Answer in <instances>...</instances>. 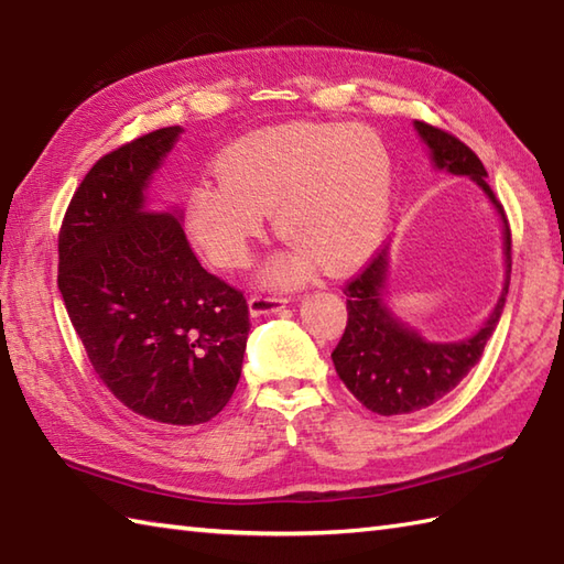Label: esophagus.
<instances>
[{
    "label": "esophagus",
    "instance_id": "obj_1",
    "mask_svg": "<svg viewBox=\"0 0 564 564\" xmlns=\"http://www.w3.org/2000/svg\"><path fill=\"white\" fill-rule=\"evenodd\" d=\"M249 313L254 317H261V315H275L281 313V310L289 305V297H281V295H251L249 301Z\"/></svg>",
    "mask_w": 564,
    "mask_h": 564
}]
</instances>
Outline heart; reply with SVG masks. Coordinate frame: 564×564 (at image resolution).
<instances>
[{
    "label": "heart",
    "mask_w": 564,
    "mask_h": 564,
    "mask_svg": "<svg viewBox=\"0 0 564 564\" xmlns=\"http://www.w3.org/2000/svg\"><path fill=\"white\" fill-rule=\"evenodd\" d=\"M218 178L188 194L186 225L220 269H242L251 242L275 210L291 247L263 281L297 285L319 263L332 273L358 267L380 242L392 200V158L373 128L285 123L227 145Z\"/></svg>",
    "instance_id": "obj_1"
}]
</instances>
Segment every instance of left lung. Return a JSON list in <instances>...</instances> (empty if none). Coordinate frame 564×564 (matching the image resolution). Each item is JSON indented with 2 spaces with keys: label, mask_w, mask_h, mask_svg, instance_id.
I'll return each mask as SVG.
<instances>
[{
  "label": "left lung",
  "mask_w": 564,
  "mask_h": 564,
  "mask_svg": "<svg viewBox=\"0 0 564 564\" xmlns=\"http://www.w3.org/2000/svg\"><path fill=\"white\" fill-rule=\"evenodd\" d=\"M414 130L429 150L431 164L438 172L467 176L492 203L501 223V251H505V283L492 313L475 334L455 341H431L419 334L410 322L394 315L388 303L390 281V245L346 285V322L344 337L332 351L344 386L366 410L392 416L426 410L448 394L480 361L485 344L499 325L507 303L511 275V232L505 208L487 184V172L477 154L429 123L414 121Z\"/></svg>",
  "instance_id": "obj_1"
}]
</instances>
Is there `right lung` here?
I'll return each mask as SVG.
<instances>
[{
    "mask_svg": "<svg viewBox=\"0 0 564 564\" xmlns=\"http://www.w3.org/2000/svg\"><path fill=\"white\" fill-rule=\"evenodd\" d=\"M184 128L106 154L59 227L57 289L101 382L128 410L194 426L230 402L249 337L245 295L200 267L182 210L148 191Z\"/></svg>",
    "mask_w": 564,
    "mask_h": 564,
    "instance_id": "obj_1",
    "label": "right lung"
}]
</instances>
